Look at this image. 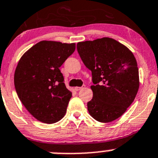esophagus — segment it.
Returning a JSON list of instances; mask_svg holds the SVG:
<instances>
[{
  "instance_id": "34e87169",
  "label": "esophagus",
  "mask_w": 158,
  "mask_h": 158,
  "mask_svg": "<svg viewBox=\"0 0 158 158\" xmlns=\"http://www.w3.org/2000/svg\"><path fill=\"white\" fill-rule=\"evenodd\" d=\"M83 88H85V85H82V87H75V90L79 91V90H81V89H82Z\"/></svg>"
}]
</instances>
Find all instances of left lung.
I'll use <instances>...</instances> for the list:
<instances>
[{
  "mask_svg": "<svg viewBox=\"0 0 158 158\" xmlns=\"http://www.w3.org/2000/svg\"><path fill=\"white\" fill-rule=\"evenodd\" d=\"M77 50L85 66L92 71L93 97L87 103L89 114L104 123L118 118L133 102L139 89L134 54L109 37L79 42Z\"/></svg>",
  "mask_w": 158,
  "mask_h": 158,
  "instance_id": "obj_1",
  "label": "left lung"
}]
</instances>
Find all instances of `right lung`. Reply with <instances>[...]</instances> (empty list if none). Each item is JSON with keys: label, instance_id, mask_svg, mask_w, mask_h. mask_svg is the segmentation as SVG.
I'll use <instances>...</instances> for the list:
<instances>
[{"label": "right lung", "instance_id": "add662e5", "mask_svg": "<svg viewBox=\"0 0 158 158\" xmlns=\"http://www.w3.org/2000/svg\"><path fill=\"white\" fill-rule=\"evenodd\" d=\"M76 44L43 40L24 52L14 73V86L27 110L40 122L63 118L72 97L60 67L73 53Z\"/></svg>", "mask_w": 158, "mask_h": 158}]
</instances>
